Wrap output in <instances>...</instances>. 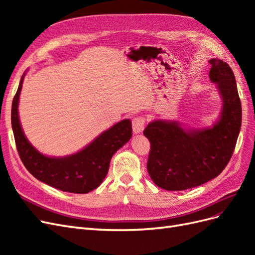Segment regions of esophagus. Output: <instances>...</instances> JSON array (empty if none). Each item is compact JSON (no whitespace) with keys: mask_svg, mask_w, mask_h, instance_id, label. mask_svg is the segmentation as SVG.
<instances>
[{"mask_svg":"<svg viewBox=\"0 0 255 255\" xmlns=\"http://www.w3.org/2000/svg\"><path fill=\"white\" fill-rule=\"evenodd\" d=\"M145 126V119L143 117H135L132 121V128H133V132L135 134H140L142 130L144 129Z\"/></svg>","mask_w":255,"mask_h":255,"instance_id":"34e87169","label":"esophagus"}]
</instances>
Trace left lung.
<instances>
[{
  "label": "left lung",
  "mask_w": 255,
  "mask_h": 255,
  "mask_svg": "<svg viewBox=\"0 0 255 255\" xmlns=\"http://www.w3.org/2000/svg\"><path fill=\"white\" fill-rule=\"evenodd\" d=\"M210 64V80L223 100L220 119L213 128L185 130L175 121L155 120L143 130L151 144L146 169L163 189L200 186L218 176L232 157L242 127L236 80L226 61L213 58Z\"/></svg>",
  "instance_id": "8db88e82"
}]
</instances>
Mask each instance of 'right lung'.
<instances>
[{
    "mask_svg": "<svg viewBox=\"0 0 255 255\" xmlns=\"http://www.w3.org/2000/svg\"><path fill=\"white\" fill-rule=\"evenodd\" d=\"M24 75H22L11 107V127L23 165L37 180L59 190L87 194L98 188L109 172L112 156L132 137V123L128 119L116 123L86 148L72 155L45 156L28 142L19 121V97Z\"/></svg>",
    "mask_w": 255,
    "mask_h": 255,
    "instance_id": "add662e5",
    "label": "right lung"
}]
</instances>
